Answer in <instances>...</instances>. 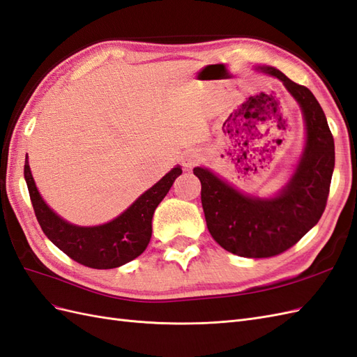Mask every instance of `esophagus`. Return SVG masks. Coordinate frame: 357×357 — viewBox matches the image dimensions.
<instances>
[{"label":"esophagus","mask_w":357,"mask_h":357,"mask_svg":"<svg viewBox=\"0 0 357 357\" xmlns=\"http://www.w3.org/2000/svg\"><path fill=\"white\" fill-rule=\"evenodd\" d=\"M202 158V153H200L197 149H190L184 155H182V166L185 169L195 167L196 164Z\"/></svg>","instance_id":"34e87169"}]
</instances>
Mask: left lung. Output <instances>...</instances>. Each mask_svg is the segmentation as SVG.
<instances>
[{"label":"left lung","mask_w":357,"mask_h":357,"mask_svg":"<svg viewBox=\"0 0 357 357\" xmlns=\"http://www.w3.org/2000/svg\"><path fill=\"white\" fill-rule=\"evenodd\" d=\"M279 78L303 113L306 143L294 175L271 199L243 195L206 167H195L209 234L243 258H270L292 248L321 218L335 167V143L321 105L307 87L276 68L259 66ZM255 117V113L245 112Z\"/></svg>","instance_id":"8db88e82"}]
</instances>
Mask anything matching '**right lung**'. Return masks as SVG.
Segmentation results:
<instances>
[{"label":"right lung","mask_w":357,"mask_h":357,"mask_svg":"<svg viewBox=\"0 0 357 357\" xmlns=\"http://www.w3.org/2000/svg\"><path fill=\"white\" fill-rule=\"evenodd\" d=\"M181 173L179 166L173 167L114 220L100 226L84 227L63 220L43 202L31 176L29 157H25L24 166V178L34 214L43 234L70 259L96 270L121 267L140 257L151 241L155 208L169 193Z\"/></svg>","instance_id":"1"}]
</instances>
